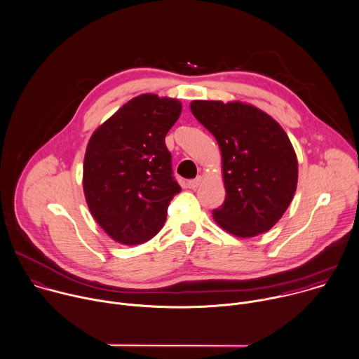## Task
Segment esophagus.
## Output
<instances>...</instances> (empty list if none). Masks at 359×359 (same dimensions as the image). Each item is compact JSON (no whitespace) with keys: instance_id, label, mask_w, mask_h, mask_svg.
<instances>
[{"instance_id":"obj_1","label":"esophagus","mask_w":359,"mask_h":359,"mask_svg":"<svg viewBox=\"0 0 359 359\" xmlns=\"http://www.w3.org/2000/svg\"><path fill=\"white\" fill-rule=\"evenodd\" d=\"M202 181H203V178L199 175V177H196L195 180H191V181L188 182V187L192 188V189H196V188L202 184Z\"/></svg>"}]
</instances>
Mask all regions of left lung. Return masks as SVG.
<instances>
[{
    "label": "left lung",
    "instance_id": "8db88e82",
    "mask_svg": "<svg viewBox=\"0 0 359 359\" xmlns=\"http://www.w3.org/2000/svg\"><path fill=\"white\" fill-rule=\"evenodd\" d=\"M191 111L222 151L226 198L212 212L215 222L241 238L268 231L297 185V158L287 135L268 114L238 101L196 100Z\"/></svg>",
    "mask_w": 359,
    "mask_h": 359
}]
</instances>
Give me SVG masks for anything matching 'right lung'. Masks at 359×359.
<instances>
[{
    "label": "right lung",
    "instance_id": "add662e5",
    "mask_svg": "<svg viewBox=\"0 0 359 359\" xmlns=\"http://www.w3.org/2000/svg\"><path fill=\"white\" fill-rule=\"evenodd\" d=\"M181 111L178 100L143 94L126 102L88 142L86 201L97 223L121 244L136 245L154 237L181 191L165 146Z\"/></svg>",
    "mask_w": 359,
    "mask_h": 359
}]
</instances>
